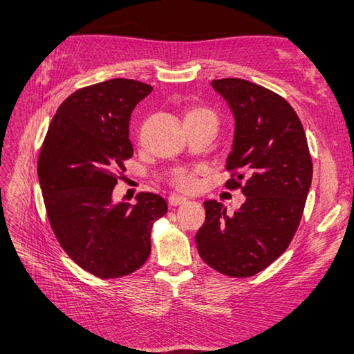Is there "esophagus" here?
I'll use <instances>...</instances> for the list:
<instances>
[{
  "label": "esophagus",
  "mask_w": 354,
  "mask_h": 354,
  "mask_svg": "<svg viewBox=\"0 0 354 354\" xmlns=\"http://www.w3.org/2000/svg\"><path fill=\"white\" fill-rule=\"evenodd\" d=\"M187 198H183V196H176V194H173V196L169 198V204L171 207H178V205H183V204H187Z\"/></svg>",
  "instance_id": "obj_1"
}]
</instances>
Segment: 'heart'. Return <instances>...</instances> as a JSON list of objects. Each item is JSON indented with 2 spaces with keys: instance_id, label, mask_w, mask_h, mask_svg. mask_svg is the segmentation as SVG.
I'll return each mask as SVG.
<instances>
[{
  "instance_id": "obj_1",
  "label": "heart",
  "mask_w": 354,
  "mask_h": 354,
  "mask_svg": "<svg viewBox=\"0 0 354 354\" xmlns=\"http://www.w3.org/2000/svg\"><path fill=\"white\" fill-rule=\"evenodd\" d=\"M205 117H214V114L209 109L207 108H192L185 112V122H192V120H199V118H205ZM216 118V117H214ZM173 183L178 187V189H181L184 192H192L194 187H196V178H194L193 173L189 171H181L178 173L173 179Z\"/></svg>"
}]
</instances>
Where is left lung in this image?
<instances>
[{"instance_id": "1", "label": "left lung", "mask_w": 354, "mask_h": 354, "mask_svg": "<svg viewBox=\"0 0 354 354\" xmlns=\"http://www.w3.org/2000/svg\"><path fill=\"white\" fill-rule=\"evenodd\" d=\"M234 115L227 158L246 201L232 216L222 202L205 201L196 232L201 259L228 277H252L288 250L301 221L312 184V158L303 124L281 95L243 79L213 80Z\"/></svg>"}]
</instances>
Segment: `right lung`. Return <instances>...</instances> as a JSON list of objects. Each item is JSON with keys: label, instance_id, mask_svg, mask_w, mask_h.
<instances>
[{"label": "right lung", "instance_id": "1", "mask_svg": "<svg viewBox=\"0 0 354 354\" xmlns=\"http://www.w3.org/2000/svg\"><path fill=\"white\" fill-rule=\"evenodd\" d=\"M152 86L111 79L77 89L59 106L37 158L45 209L70 259L99 278H118L145 265L150 231L167 202L140 193L137 204L112 199L133 155L129 120Z\"/></svg>", "mask_w": 354, "mask_h": 354}]
</instances>
